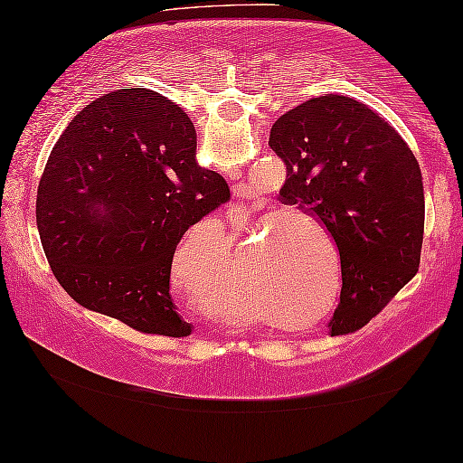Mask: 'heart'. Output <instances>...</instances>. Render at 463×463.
Segmentation results:
<instances>
[{"mask_svg": "<svg viewBox=\"0 0 463 463\" xmlns=\"http://www.w3.org/2000/svg\"><path fill=\"white\" fill-rule=\"evenodd\" d=\"M317 279L312 271L302 262H298L294 256L273 248L262 260V265L256 271V289L262 298L267 312L281 318H300L310 315L317 306ZM217 308L225 312V318H238L240 310L236 306H225L219 300ZM326 315L321 312L317 321Z\"/></svg>", "mask_w": 463, "mask_h": 463, "instance_id": "heart-1", "label": "heart"}]
</instances>
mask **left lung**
Returning a JSON list of instances; mask_svg holds the SVG:
<instances>
[{"label": "left lung", "mask_w": 463, "mask_h": 463, "mask_svg": "<svg viewBox=\"0 0 463 463\" xmlns=\"http://www.w3.org/2000/svg\"><path fill=\"white\" fill-rule=\"evenodd\" d=\"M288 167L279 198L325 223L341 262L331 335L364 326L418 273L424 186L418 161L379 113L344 95L312 97L269 138Z\"/></svg>", "instance_id": "obj_1"}]
</instances>
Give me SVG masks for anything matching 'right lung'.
<instances>
[{
  "instance_id": "add662e5",
  "label": "right lung",
  "mask_w": 463,
  "mask_h": 463,
  "mask_svg": "<svg viewBox=\"0 0 463 463\" xmlns=\"http://www.w3.org/2000/svg\"><path fill=\"white\" fill-rule=\"evenodd\" d=\"M230 201L196 163L190 118L159 92L119 89L87 105L55 142L37 192L49 267L70 298L140 333L186 337L169 294L175 246Z\"/></svg>"
}]
</instances>
